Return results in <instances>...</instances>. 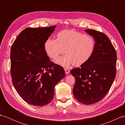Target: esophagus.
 Here are the masks:
<instances>
[{
  "mask_svg": "<svg viewBox=\"0 0 125 125\" xmlns=\"http://www.w3.org/2000/svg\"><path fill=\"white\" fill-rule=\"evenodd\" d=\"M64 70H65V73L66 74H67V75H68V74H69V73H70V71L68 69H65Z\"/></svg>",
  "mask_w": 125,
  "mask_h": 125,
  "instance_id": "esophagus-1",
  "label": "esophagus"
}]
</instances>
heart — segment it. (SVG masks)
<instances>
[{
  "label": "heart",
  "mask_w": 125,
  "mask_h": 125,
  "mask_svg": "<svg viewBox=\"0 0 125 125\" xmlns=\"http://www.w3.org/2000/svg\"><path fill=\"white\" fill-rule=\"evenodd\" d=\"M94 49V38L73 30L61 31L57 34V39H48L44 44L45 51L52 58H57L65 52L67 54L55 61L64 67L72 64L75 66L84 64L91 58Z\"/></svg>",
  "instance_id": "heart-1"
}]
</instances>
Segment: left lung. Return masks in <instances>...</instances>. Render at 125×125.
I'll return each instance as SVG.
<instances>
[{"label":"left lung","mask_w":125,"mask_h":125,"mask_svg":"<svg viewBox=\"0 0 125 125\" xmlns=\"http://www.w3.org/2000/svg\"><path fill=\"white\" fill-rule=\"evenodd\" d=\"M95 41L91 58L71 70L75 79L73 94L76 99L85 105L96 103L105 96L116 75V53L107 36L95 30H85Z\"/></svg>","instance_id":"1"}]
</instances>
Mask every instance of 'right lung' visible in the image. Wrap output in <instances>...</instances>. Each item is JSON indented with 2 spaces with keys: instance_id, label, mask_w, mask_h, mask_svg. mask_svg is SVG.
I'll return each mask as SVG.
<instances>
[{
  "instance_id": "add662e5",
  "label": "right lung",
  "mask_w": 125,
  "mask_h": 125,
  "mask_svg": "<svg viewBox=\"0 0 125 125\" xmlns=\"http://www.w3.org/2000/svg\"><path fill=\"white\" fill-rule=\"evenodd\" d=\"M56 26L27 28L10 49V75L16 91L26 103L43 106L54 98V87L65 76L63 67L50 62L44 49Z\"/></svg>"
}]
</instances>
